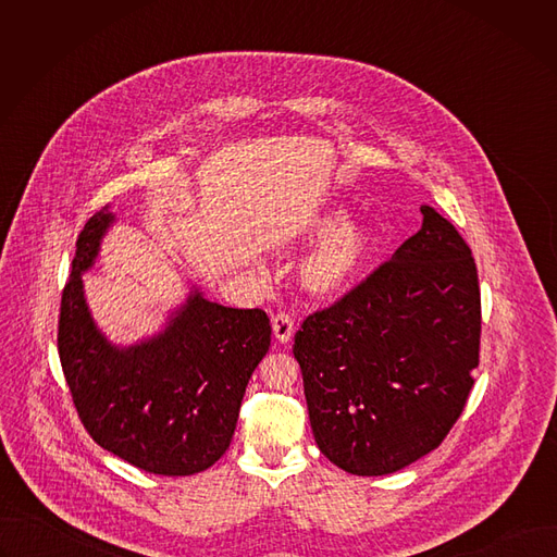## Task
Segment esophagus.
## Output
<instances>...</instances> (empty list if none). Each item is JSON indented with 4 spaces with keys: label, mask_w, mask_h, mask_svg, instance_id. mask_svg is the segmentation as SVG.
Wrapping results in <instances>:
<instances>
[{
    "label": "esophagus",
    "mask_w": 557,
    "mask_h": 557,
    "mask_svg": "<svg viewBox=\"0 0 557 557\" xmlns=\"http://www.w3.org/2000/svg\"><path fill=\"white\" fill-rule=\"evenodd\" d=\"M293 329H295V320L290 312L280 310L277 314H273V335L277 342L286 344L293 337Z\"/></svg>",
    "instance_id": "obj_1"
}]
</instances>
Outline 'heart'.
Masks as SVG:
<instances>
[{"label":"heart","instance_id":"obj_1","mask_svg":"<svg viewBox=\"0 0 557 557\" xmlns=\"http://www.w3.org/2000/svg\"><path fill=\"white\" fill-rule=\"evenodd\" d=\"M344 218L335 215L322 222L320 235L339 231ZM374 237L368 228L352 226L337 233L333 240L317 253L306 267V284L314 293H335L344 288L370 260Z\"/></svg>","mask_w":557,"mask_h":557}]
</instances>
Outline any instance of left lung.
I'll return each instance as SVG.
<instances>
[{
	"mask_svg": "<svg viewBox=\"0 0 557 557\" xmlns=\"http://www.w3.org/2000/svg\"><path fill=\"white\" fill-rule=\"evenodd\" d=\"M423 226L295 333L310 428L355 475L394 473L436 449L467 404L481 361V286L456 226Z\"/></svg>",
	"mask_w": 557,
	"mask_h": 557,
	"instance_id": "8db88e82",
	"label": "left lung"
}]
</instances>
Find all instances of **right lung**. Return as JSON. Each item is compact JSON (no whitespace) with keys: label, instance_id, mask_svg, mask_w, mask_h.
<instances>
[{"label":"right lung","instance_id":"obj_1","mask_svg":"<svg viewBox=\"0 0 557 557\" xmlns=\"http://www.w3.org/2000/svg\"><path fill=\"white\" fill-rule=\"evenodd\" d=\"M112 222L97 211L78 233L61 293L57 346L72 404L97 445L161 475H191L228 447L247 383L271 346L260 308H226L194 293L163 335L119 350L97 331L82 273Z\"/></svg>","mask_w":557,"mask_h":557}]
</instances>
